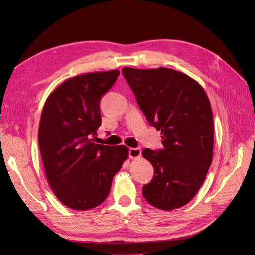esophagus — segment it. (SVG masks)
Listing matches in <instances>:
<instances>
[{
	"mask_svg": "<svg viewBox=\"0 0 255 255\" xmlns=\"http://www.w3.org/2000/svg\"><path fill=\"white\" fill-rule=\"evenodd\" d=\"M128 155H129V158H132V159L139 158L141 156V149L140 148H130L128 151Z\"/></svg>",
	"mask_w": 255,
	"mask_h": 255,
	"instance_id": "esophagus-1",
	"label": "esophagus"
}]
</instances>
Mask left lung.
<instances>
[{
    "label": "left lung",
    "instance_id": "obj_1",
    "mask_svg": "<svg viewBox=\"0 0 255 255\" xmlns=\"http://www.w3.org/2000/svg\"><path fill=\"white\" fill-rule=\"evenodd\" d=\"M122 73L163 139V150L142 151L154 168L153 180L144 185L142 195L159 210L180 208L196 196L213 160L210 100L196 80L173 69L125 67Z\"/></svg>",
    "mask_w": 255,
    "mask_h": 255
}]
</instances>
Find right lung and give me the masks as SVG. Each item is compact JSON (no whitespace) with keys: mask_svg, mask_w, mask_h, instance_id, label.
Returning <instances> with one entry per match:
<instances>
[{"mask_svg":"<svg viewBox=\"0 0 255 255\" xmlns=\"http://www.w3.org/2000/svg\"><path fill=\"white\" fill-rule=\"evenodd\" d=\"M119 70L73 76L44 103L38 142L45 176L59 201L76 211L91 210L109 196L112 181L128 157L126 145L92 142L101 126L100 99Z\"/></svg>","mask_w":255,"mask_h":255,"instance_id":"right-lung-1","label":"right lung"}]
</instances>
